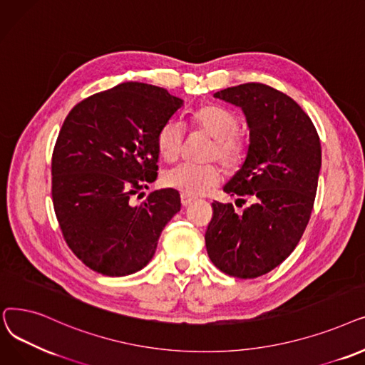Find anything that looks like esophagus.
I'll return each mask as SVG.
<instances>
[{
  "label": "esophagus",
  "mask_w": 365,
  "mask_h": 365,
  "mask_svg": "<svg viewBox=\"0 0 365 365\" xmlns=\"http://www.w3.org/2000/svg\"><path fill=\"white\" fill-rule=\"evenodd\" d=\"M195 199L190 197V196H185V195H181V205L182 206H188L190 203H192Z\"/></svg>",
  "instance_id": "obj_1"
}]
</instances>
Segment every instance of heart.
I'll use <instances>...</instances> for the list:
<instances>
[{"instance_id": "heart-1", "label": "heart", "mask_w": 365, "mask_h": 365, "mask_svg": "<svg viewBox=\"0 0 365 365\" xmlns=\"http://www.w3.org/2000/svg\"><path fill=\"white\" fill-rule=\"evenodd\" d=\"M193 125L207 136H211L214 144L207 153L210 159H218L224 166L235 168L240 162L244 141L237 135L239 120L229 110L217 106H203L197 108L193 115ZM184 128L177 120H168L159 129L155 136V145L159 154L166 162L175 160L182 148ZM166 187L178 190L185 196H203L218 185L221 172L215 165H193L181 163L166 170L162 177Z\"/></svg>"}]
</instances>
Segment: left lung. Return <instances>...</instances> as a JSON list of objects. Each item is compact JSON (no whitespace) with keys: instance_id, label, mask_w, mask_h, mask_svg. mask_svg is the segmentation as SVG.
Segmentation results:
<instances>
[{"instance_id":"8db88e82","label":"left lung","mask_w":365,"mask_h":365,"mask_svg":"<svg viewBox=\"0 0 365 365\" xmlns=\"http://www.w3.org/2000/svg\"><path fill=\"white\" fill-rule=\"evenodd\" d=\"M214 98L247 117V158L224 192L242 202L248 196L252 203L242 214L232 203H212L206 251L221 272L252 279L279 266L297 247L314 210L321 143L299 103L267 84H239Z\"/></svg>"}]
</instances>
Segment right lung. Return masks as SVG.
Listing matches in <instances>:
<instances>
[{
  "label": "right lung",
  "mask_w": 365,
  "mask_h": 365,
  "mask_svg": "<svg viewBox=\"0 0 365 365\" xmlns=\"http://www.w3.org/2000/svg\"><path fill=\"white\" fill-rule=\"evenodd\" d=\"M184 101L128 81L69 111L51 155V197L63 239L89 269L126 276L153 258L165 225L181 210L173 188L141 205L132 196L158 178L155 136Z\"/></svg>",
  "instance_id": "add662e5"
}]
</instances>
